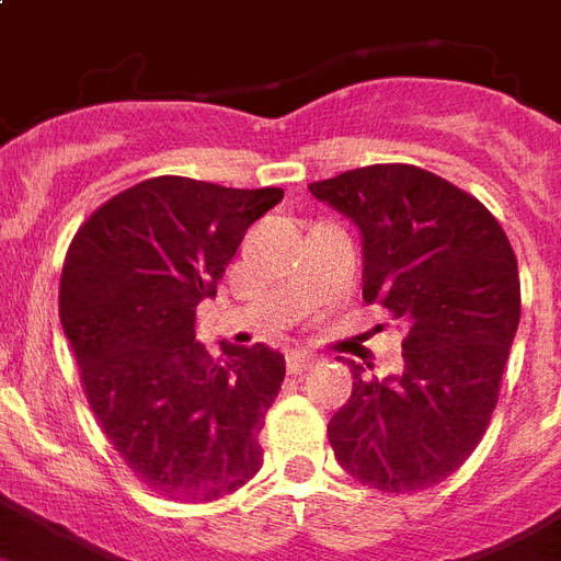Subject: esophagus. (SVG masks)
Wrapping results in <instances>:
<instances>
[{"instance_id": "esophagus-1", "label": "esophagus", "mask_w": 561, "mask_h": 561, "mask_svg": "<svg viewBox=\"0 0 561 561\" xmlns=\"http://www.w3.org/2000/svg\"><path fill=\"white\" fill-rule=\"evenodd\" d=\"M317 365V353L310 351H290L288 353V374H302V370Z\"/></svg>"}]
</instances>
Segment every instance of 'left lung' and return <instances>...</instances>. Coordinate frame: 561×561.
<instances>
[{
    "instance_id": "left-lung-1",
    "label": "left lung",
    "mask_w": 561,
    "mask_h": 561,
    "mask_svg": "<svg viewBox=\"0 0 561 561\" xmlns=\"http://www.w3.org/2000/svg\"><path fill=\"white\" fill-rule=\"evenodd\" d=\"M362 233V299L402 319V374L368 379L328 422L336 462L385 493L425 491L473 454L519 328V267L470 193L413 164L310 182Z\"/></svg>"
}]
</instances>
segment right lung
I'll return each mask as SVG.
<instances>
[{
	"instance_id": "add662e5",
	"label": "right lung",
	"mask_w": 561,
	"mask_h": 561,
	"mask_svg": "<svg viewBox=\"0 0 561 561\" xmlns=\"http://www.w3.org/2000/svg\"><path fill=\"white\" fill-rule=\"evenodd\" d=\"M282 202V187L145 179L77 230L59 285V319L84 397L139 482L179 502H214L262 468L259 431L285 379L267 345L196 342V305L244 230Z\"/></svg>"
}]
</instances>
